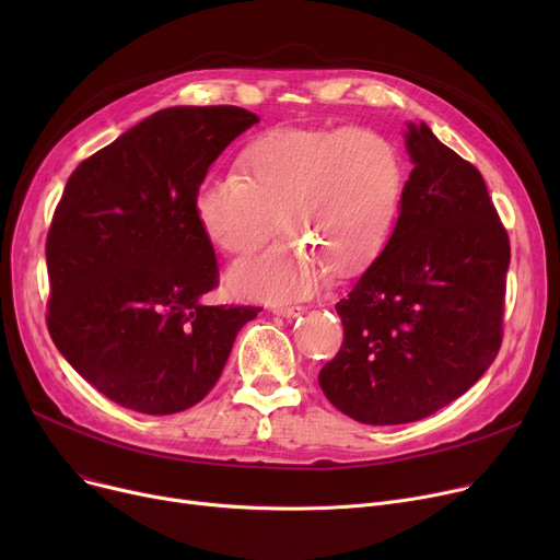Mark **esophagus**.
Here are the masks:
<instances>
[{
	"label": "esophagus",
	"mask_w": 560,
	"mask_h": 560,
	"mask_svg": "<svg viewBox=\"0 0 560 560\" xmlns=\"http://www.w3.org/2000/svg\"><path fill=\"white\" fill-rule=\"evenodd\" d=\"M304 311H306L304 306H277L272 313H277V315H281V317H285V319H295V317H300Z\"/></svg>",
	"instance_id": "34e87169"
}]
</instances>
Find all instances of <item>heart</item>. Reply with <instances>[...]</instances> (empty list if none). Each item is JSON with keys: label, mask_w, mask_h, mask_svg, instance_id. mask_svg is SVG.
<instances>
[{"label": "heart", "mask_w": 560, "mask_h": 560, "mask_svg": "<svg viewBox=\"0 0 560 560\" xmlns=\"http://www.w3.org/2000/svg\"><path fill=\"white\" fill-rule=\"evenodd\" d=\"M404 195L399 147L374 129H277L245 147L238 174H206L192 211L201 233L226 256L254 252L272 231L281 243L235 262V298H311L338 272H354L386 247Z\"/></svg>", "instance_id": "obj_1"}]
</instances>
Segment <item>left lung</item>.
Returning a JSON list of instances; mask_svg holds the SVG:
<instances>
[{
    "label": "left lung",
    "mask_w": 560,
    "mask_h": 560,
    "mask_svg": "<svg viewBox=\"0 0 560 560\" xmlns=\"http://www.w3.org/2000/svg\"><path fill=\"white\" fill-rule=\"evenodd\" d=\"M413 170L390 238L336 304L345 340L319 388L345 416L422 420L472 388L502 345L511 245L481 172L408 122Z\"/></svg>",
    "instance_id": "obj_1"
}]
</instances>
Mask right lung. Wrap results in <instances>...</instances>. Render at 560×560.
Segmentation results:
<instances>
[{"label":"right lung","instance_id":"obj_1","mask_svg":"<svg viewBox=\"0 0 560 560\" xmlns=\"http://www.w3.org/2000/svg\"><path fill=\"white\" fill-rule=\"evenodd\" d=\"M258 122L238 106H172L83 161L47 235L49 334L102 395L147 416L201 401L260 308L206 306L213 245L192 197L211 163Z\"/></svg>","mask_w":560,"mask_h":560}]
</instances>
